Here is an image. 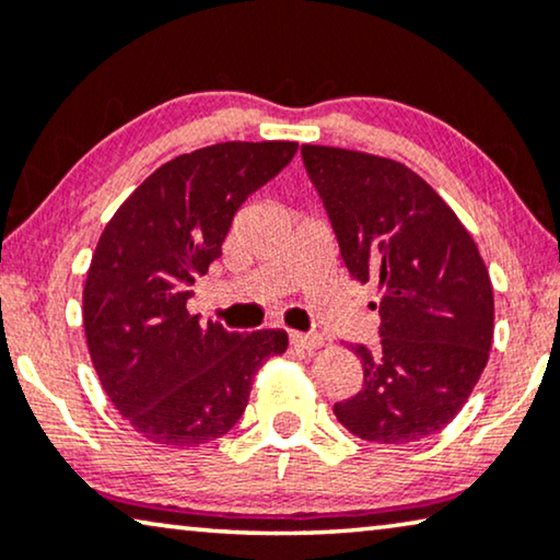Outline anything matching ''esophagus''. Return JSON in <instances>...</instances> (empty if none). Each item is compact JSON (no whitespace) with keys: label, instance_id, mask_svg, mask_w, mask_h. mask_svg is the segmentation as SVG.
<instances>
[{"label":"esophagus","instance_id":"34e87169","mask_svg":"<svg viewBox=\"0 0 560 560\" xmlns=\"http://www.w3.org/2000/svg\"><path fill=\"white\" fill-rule=\"evenodd\" d=\"M289 342L294 345L299 350H317L322 345V337L319 335H304V332H291L289 335Z\"/></svg>","mask_w":560,"mask_h":560}]
</instances>
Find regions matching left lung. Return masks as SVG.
Returning a JSON list of instances; mask_svg holds the SVG:
<instances>
[{
	"instance_id": "obj_1",
	"label": "left lung",
	"mask_w": 560,
	"mask_h": 560,
	"mask_svg": "<svg viewBox=\"0 0 560 560\" xmlns=\"http://www.w3.org/2000/svg\"><path fill=\"white\" fill-rule=\"evenodd\" d=\"M302 160L358 281L381 287V348L355 345L362 388L335 404L350 434L400 446L462 411L487 365L494 296L454 210L406 164L304 144Z\"/></svg>"
}]
</instances>
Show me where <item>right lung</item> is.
Returning <instances> with one entry per match:
<instances>
[{"label":"right lung","instance_id":"obj_1","mask_svg":"<svg viewBox=\"0 0 560 560\" xmlns=\"http://www.w3.org/2000/svg\"><path fill=\"white\" fill-rule=\"evenodd\" d=\"M296 141H225L179 154L129 195L101 233L83 289L85 342L106 396L141 436L198 446L246 411L283 329L228 332L187 312L223 254L235 212L294 160Z\"/></svg>","mask_w":560,"mask_h":560}]
</instances>
